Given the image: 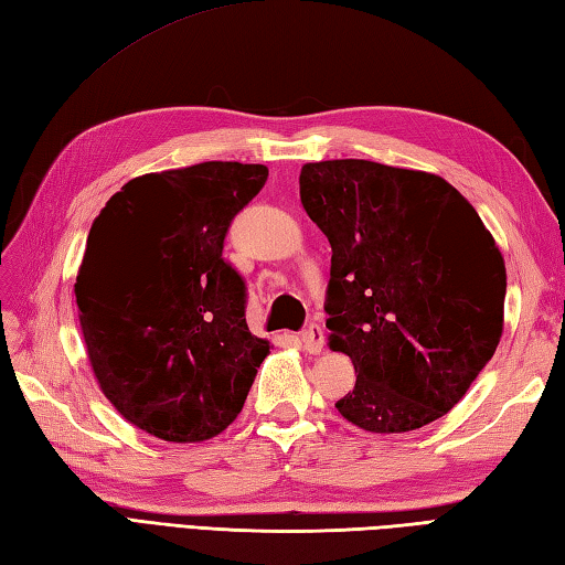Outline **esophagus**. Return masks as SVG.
<instances>
[{
    "mask_svg": "<svg viewBox=\"0 0 565 565\" xmlns=\"http://www.w3.org/2000/svg\"><path fill=\"white\" fill-rule=\"evenodd\" d=\"M298 344L303 347L308 353H312V356H318V353H322V349H324V330L320 324H310L306 332H300Z\"/></svg>",
    "mask_w": 565,
    "mask_h": 565,
    "instance_id": "esophagus-1",
    "label": "esophagus"
}]
</instances>
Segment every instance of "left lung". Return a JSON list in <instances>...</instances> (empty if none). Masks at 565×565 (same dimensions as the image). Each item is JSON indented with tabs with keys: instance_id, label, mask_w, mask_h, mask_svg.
Returning a JSON list of instances; mask_svg holds the SVG:
<instances>
[{
	"instance_id": "obj_1",
	"label": "left lung",
	"mask_w": 565,
	"mask_h": 565,
	"mask_svg": "<svg viewBox=\"0 0 565 565\" xmlns=\"http://www.w3.org/2000/svg\"><path fill=\"white\" fill-rule=\"evenodd\" d=\"M300 202L332 245L330 349L356 385L337 402L371 433H406L460 402L503 334L505 262L477 209L426 170L306 163Z\"/></svg>"
}]
</instances>
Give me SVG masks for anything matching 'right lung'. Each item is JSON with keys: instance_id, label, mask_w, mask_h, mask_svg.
Instances as JSON below:
<instances>
[{"instance_id": "1", "label": "right lung", "mask_w": 565, "mask_h": 565, "mask_svg": "<svg viewBox=\"0 0 565 565\" xmlns=\"http://www.w3.org/2000/svg\"><path fill=\"white\" fill-rule=\"evenodd\" d=\"M259 163L206 161L115 192L88 231L74 294L86 356L129 424L202 443L241 414L271 344L245 322L223 253L231 218L267 182Z\"/></svg>"}]
</instances>
